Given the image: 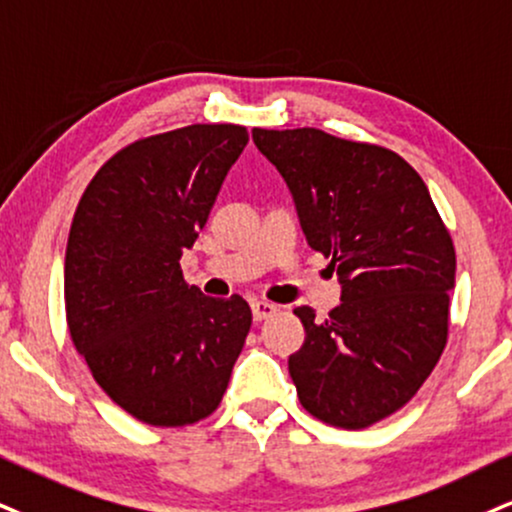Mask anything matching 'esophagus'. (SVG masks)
<instances>
[{
    "instance_id": "obj_1",
    "label": "esophagus",
    "mask_w": 512,
    "mask_h": 512,
    "mask_svg": "<svg viewBox=\"0 0 512 512\" xmlns=\"http://www.w3.org/2000/svg\"><path fill=\"white\" fill-rule=\"evenodd\" d=\"M275 311L277 306L270 304V301H254V304H251V313H254V320H258V323L270 318V315H275Z\"/></svg>"
}]
</instances>
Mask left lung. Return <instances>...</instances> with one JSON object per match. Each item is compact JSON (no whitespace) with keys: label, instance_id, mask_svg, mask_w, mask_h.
<instances>
[{"label":"left lung","instance_id":"1","mask_svg":"<svg viewBox=\"0 0 512 512\" xmlns=\"http://www.w3.org/2000/svg\"><path fill=\"white\" fill-rule=\"evenodd\" d=\"M292 192L311 249L330 258L342 304L294 308L306 342L289 356L301 406L344 430L396 413L449 337L456 251L430 189L394 151L315 128L251 130Z\"/></svg>","mask_w":512,"mask_h":512}]
</instances>
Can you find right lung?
<instances>
[{"instance_id": "right-lung-1", "label": "right lung", "mask_w": 512, "mask_h": 512, "mask_svg": "<svg viewBox=\"0 0 512 512\" xmlns=\"http://www.w3.org/2000/svg\"><path fill=\"white\" fill-rule=\"evenodd\" d=\"M246 142L242 125L132 142L75 208L63 268L68 330L99 387L147 425L208 418L249 334L242 296H204L180 268Z\"/></svg>"}]
</instances>
